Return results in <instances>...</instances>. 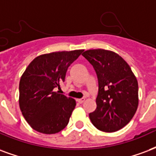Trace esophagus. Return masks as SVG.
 Instances as JSON below:
<instances>
[{"label":"esophagus","mask_w":156,"mask_h":156,"mask_svg":"<svg viewBox=\"0 0 156 156\" xmlns=\"http://www.w3.org/2000/svg\"><path fill=\"white\" fill-rule=\"evenodd\" d=\"M77 101H78V102H79V103H83V101H85V98H82L78 99Z\"/></svg>","instance_id":"obj_1"}]
</instances>
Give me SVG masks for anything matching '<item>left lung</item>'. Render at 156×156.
Returning a JSON list of instances; mask_svg holds the SVG:
<instances>
[{
  "label": "left lung",
  "mask_w": 156,
  "mask_h": 156,
  "mask_svg": "<svg viewBox=\"0 0 156 156\" xmlns=\"http://www.w3.org/2000/svg\"><path fill=\"white\" fill-rule=\"evenodd\" d=\"M82 55L93 65L98 80L97 108L89 114L90 120L100 131H118L137 110L136 78L127 63L114 52L90 49Z\"/></svg>",
  "instance_id": "1"
}]
</instances>
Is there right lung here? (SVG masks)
I'll use <instances>...</instances> for the list:
<instances>
[{
    "instance_id": "1",
    "label": "right lung",
    "mask_w": 156,
    "mask_h": 156,
    "mask_svg": "<svg viewBox=\"0 0 156 156\" xmlns=\"http://www.w3.org/2000/svg\"><path fill=\"white\" fill-rule=\"evenodd\" d=\"M83 50L54 52L38 56L26 68L20 81L19 103L31 127L55 134L66 127L76 101L60 94L67 70Z\"/></svg>"
}]
</instances>
